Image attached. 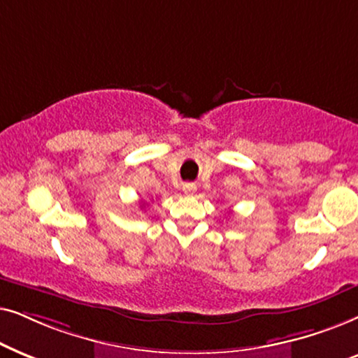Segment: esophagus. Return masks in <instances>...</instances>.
Segmentation results:
<instances>
[{"mask_svg": "<svg viewBox=\"0 0 358 358\" xmlns=\"http://www.w3.org/2000/svg\"><path fill=\"white\" fill-rule=\"evenodd\" d=\"M183 193L187 194V196H193V194L196 193V185H194V183H185L183 185Z\"/></svg>", "mask_w": 358, "mask_h": 358, "instance_id": "obj_1", "label": "esophagus"}]
</instances>
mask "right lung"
Wrapping results in <instances>:
<instances>
[{
  "mask_svg": "<svg viewBox=\"0 0 358 358\" xmlns=\"http://www.w3.org/2000/svg\"><path fill=\"white\" fill-rule=\"evenodd\" d=\"M145 206V203H142V208H144Z\"/></svg>",
  "mask_w": 358,
  "mask_h": 358,
  "instance_id": "right-lung-1",
  "label": "right lung"
}]
</instances>
